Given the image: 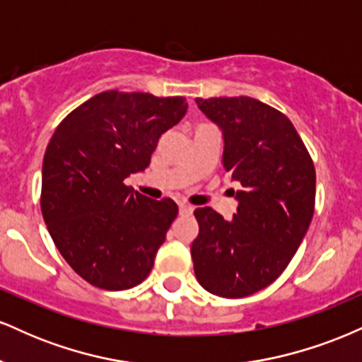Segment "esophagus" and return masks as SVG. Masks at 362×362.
<instances>
[{
	"label": "esophagus",
	"instance_id": "34e87169",
	"mask_svg": "<svg viewBox=\"0 0 362 362\" xmlns=\"http://www.w3.org/2000/svg\"><path fill=\"white\" fill-rule=\"evenodd\" d=\"M178 209H180V214H190L194 211V207L187 204V202H180V204H178Z\"/></svg>",
	"mask_w": 362,
	"mask_h": 362
}]
</instances>
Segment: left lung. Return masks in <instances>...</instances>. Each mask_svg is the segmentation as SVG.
<instances>
[{
	"mask_svg": "<svg viewBox=\"0 0 362 362\" xmlns=\"http://www.w3.org/2000/svg\"><path fill=\"white\" fill-rule=\"evenodd\" d=\"M195 102L223 129L224 172L242 190L230 221L213 207L194 211V272L216 296H250L284 272L305 238L315 213L313 160L291 120L267 103L252 97Z\"/></svg>",
	"mask_w": 362,
	"mask_h": 362,
	"instance_id": "8db88e82",
	"label": "left lung"
}]
</instances>
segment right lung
<instances>
[{
  "label": "right lung",
  "instance_id": "right-lung-1",
  "mask_svg": "<svg viewBox=\"0 0 362 362\" xmlns=\"http://www.w3.org/2000/svg\"><path fill=\"white\" fill-rule=\"evenodd\" d=\"M184 97L102 91L66 115L44 155L40 209L54 245L91 286L124 291L151 272L177 218L124 184L151 161L158 139L180 122Z\"/></svg>",
  "mask_w": 362,
  "mask_h": 362
}]
</instances>
